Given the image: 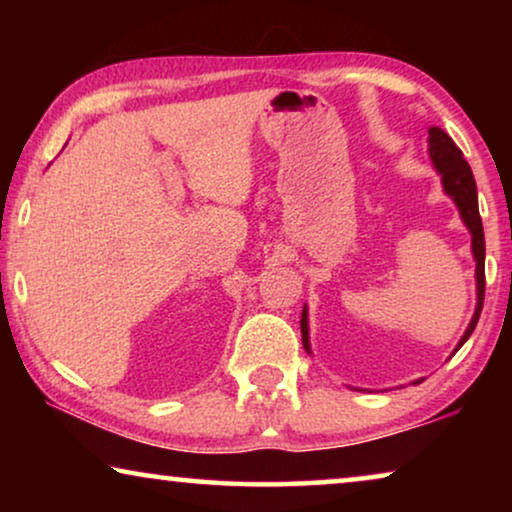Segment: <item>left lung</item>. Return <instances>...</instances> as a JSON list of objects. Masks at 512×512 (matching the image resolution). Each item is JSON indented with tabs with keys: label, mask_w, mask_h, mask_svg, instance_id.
Returning a JSON list of instances; mask_svg holds the SVG:
<instances>
[{
	"label": "left lung",
	"mask_w": 512,
	"mask_h": 512,
	"mask_svg": "<svg viewBox=\"0 0 512 512\" xmlns=\"http://www.w3.org/2000/svg\"><path fill=\"white\" fill-rule=\"evenodd\" d=\"M429 144H431V160L436 165V170L443 177L445 191L452 195L454 202H457L459 214L464 223L471 230L473 235V256L478 261V268H475V277H478V307H475V314L468 324L464 338H461L459 347L471 338L475 331V324H478L482 303H485V230H482V219L478 209V188H475V179L471 167H468L464 153L457 144L452 142V137L443 132L440 128L429 130ZM300 331H303V347L310 352V340H307V314L303 310V319H300ZM457 347V349H459ZM454 349V352H457Z\"/></svg>",
	"instance_id": "left-lung-1"
}]
</instances>
